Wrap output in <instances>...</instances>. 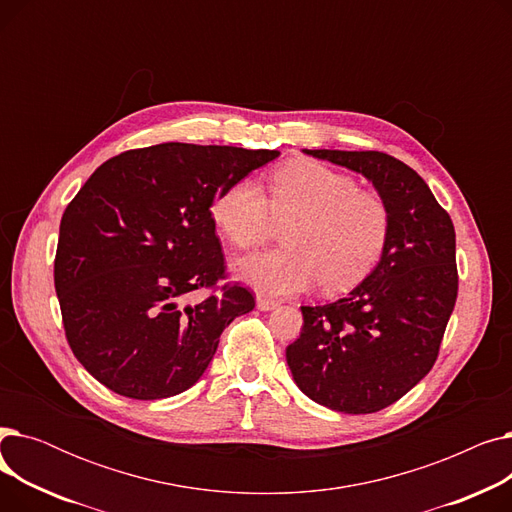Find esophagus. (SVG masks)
<instances>
[{
	"mask_svg": "<svg viewBox=\"0 0 512 512\" xmlns=\"http://www.w3.org/2000/svg\"><path fill=\"white\" fill-rule=\"evenodd\" d=\"M278 307V301H272V299H265V297H257V309L259 311H272V309H276Z\"/></svg>",
	"mask_w": 512,
	"mask_h": 512,
	"instance_id": "34e87169",
	"label": "esophagus"
}]
</instances>
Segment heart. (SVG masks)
Masks as SVG:
<instances>
[{
  "label": "heart",
  "mask_w": 512,
  "mask_h": 512,
  "mask_svg": "<svg viewBox=\"0 0 512 512\" xmlns=\"http://www.w3.org/2000/svg\"><path fill=\"white\" fill-rule=\"evenodd\" d=\"M213 222L236 247H255L274 222L286 247L234 261V274L267 297H290L313 284L342 292L380 261L390 234L386 201L317 161H294L272 178V195L242 178L211 205Z\"/></svg>",
  "instance_id": "b5f03b06"
}]
</instances>
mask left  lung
Instances as JSON below:
<instances>
[{"mask_svg": "<svg viewBox=\"0 0 512 512\" xmlns=\"http://www.w3.org/2000/svg\"><path fill=\"white\" fill-rule=\"evenodd\" d=\"M365 176L390 211L373 272L344 299L301 307L286 361L303 394L338 413L390 407L434 367L459 292L450 215L425 180L380 151L303 149Z\"/></svg>", "mask_w": 512, "mask_h": 512, "instance_id": "8db88e82", "label": "left lung"}]
</instances>
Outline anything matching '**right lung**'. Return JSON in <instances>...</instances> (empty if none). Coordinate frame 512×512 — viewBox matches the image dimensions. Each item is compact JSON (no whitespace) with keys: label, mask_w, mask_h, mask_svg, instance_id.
<instances>
[{"label":"right lung","mask_w":512,"mask_h":512,"mask_svg":"<svg viewBox=\"0 0 512 512\" xmlns=\"http://www.w3.org/2000/svg\"><path fill=\"white\" fill-rule=\"evenodd\" d=\"M280 155L161 143L101 164L62 215L53 280L74 357L116 394L157 400L197 384L253 294L226 284L211 205Z\"/></svg>","instance_id":"add662e5"}]
</instances>
